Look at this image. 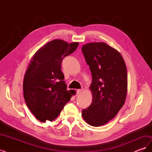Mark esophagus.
<instances>
[{"instance_id":"obj_1","label":"esophagus","mask_w":152,"mask_h":152,"mask_svg":"<svg viewBox=\"0 0 152 152\" xmlns=\"http://www.w3.org/2000/svg\"><path fill=\"white\" fill-rule=\"evenodd\" d=\"M82 89H77V95H79L82 93Z\"/></svg>"}]
</instances>
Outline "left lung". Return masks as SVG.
<instances>
[{"label":"left lung","mask_w":152,"mask_h":152,"mask_svg":"<svg viewBox=\"0 0 152 152\" xmlns=\"http://www.w3.org/2000/svg\"><path fill=\"white\" fill-rule=\"evenodd\" d=\"M89 66L93 102L82 112L90 126L98 127L116 116L125 103L127 73L125 61L118 50L104 42H92L82 48Z\"/></svg>","instance_id":"8db88e82"}]
</instances>
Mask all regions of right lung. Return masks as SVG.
<instances>
[{
    "instance_id": "1",
    "label": "right lung",
    "mask_w": 152,
    "mask_h": 152,
    "mask_svg": "<svg viewBox=\"0 0 152 152\" xmlns=\"http://www.w3.org/2000/svg\"><path fill=\"white\" fill-rule=\"evenodd\" d=\"M78 45L79 42L55 39L40 48L31 59L23 79V96L27 107L40 122L56 118L75 93L67 91L61 64Z\"/></svg>"
}]
</instances>
